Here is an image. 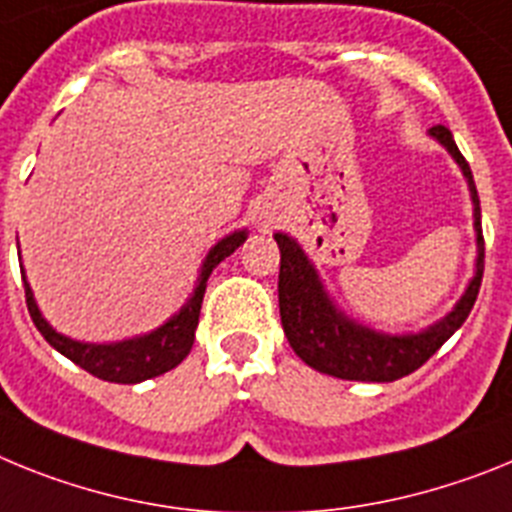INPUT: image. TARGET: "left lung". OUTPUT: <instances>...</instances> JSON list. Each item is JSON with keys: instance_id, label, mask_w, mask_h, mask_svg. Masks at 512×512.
Masks as SVG:
<instances>
[{"instance_id": "1", "label": "left lung", "mask_w": 512, "mask_h": 512, "mask_svg": "<svg viewBox=\"0 0 512 512\" xmlns=\"http://www.w3.org/2000/svg\"><path fill=\"white\" fill-rule=\"evenodd\" d=\"M430 133L451 151V157L459 162L466 180H469L471 201H474V229H477L479 244L477 275L471 278L469 288L456 304V309L443 322L433 324L430 330L404 337L379 335V332L366 330L361 324L348 322L342 314H337L299 244L286 234H275V242L281 247L278 304H281L283 332L291 342L293 353L314 371L345 381L402 379L407 373L417 371L425 361H430V355L438 353L443 342L466 322L471 306L477 301L484 273V237L482 224H479L477 185L471 177L469 162L453 141L451 131L446 126H433Z\"/></svg>"}]
</instances>
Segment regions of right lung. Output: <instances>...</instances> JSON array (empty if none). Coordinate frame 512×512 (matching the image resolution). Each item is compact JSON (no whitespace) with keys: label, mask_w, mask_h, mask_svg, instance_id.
Masks as SVG:
<instances>
[{"label":"right lung","mask_w":512,"mask_h":512,"mask_svg":"<svg viewBox=\"0 0 512 512\" xmlns=\"http://www.w3.org/2000/svg\"><path fill=\"white\" fill-rule=\"evenodd\" d=\"M244 239H247L244 231H234V234L221 239L208 252L201 270V281H198V288H195V293L188 299V304L182 306L180 314H175L170 322L162 324L151 335L115 342V345H90V342L69 340V337L59 335L53 327H48V322L41 317L38 306H35L28 281H25V301H28L30 317H33V324L38 327V332L48 340V345H53L61 355H66L69 361H74L79 368H84V371L97 376V379L110 381V384H139V381L154 379V376H162V373L172 371L177 363L188 358L195 340L198 317H201V304L203 293H206L208 275H211V270L224 257H229L231 252L237 250Z\"/></svg>","instance_id":"1"}]
</instances>
